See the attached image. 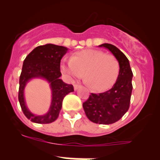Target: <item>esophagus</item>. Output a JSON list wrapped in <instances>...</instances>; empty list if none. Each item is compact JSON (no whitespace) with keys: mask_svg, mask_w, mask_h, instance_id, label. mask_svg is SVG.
<instances>
[{"mask_svg":"<svg viewBox=\"0 0 160 160\" xmlns=\"http://www.w3.org/2000/svg\"><path fill=\"white\" fill-rule=\"evenodd\" d=\"M79 87H80V86H79V85H77V84L74 85V90H77V89H78Z\"/></svg>","mask_w":160,"mask_h":160,"instance_id":"1","label":"esophagus"}]
</instances>
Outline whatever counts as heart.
Returning <instances> with one entry per match:
<instances>
[{"label": "heart", "mask_w": 160, "mask_h": 160, "mask_svg": "<svg viewBox=\"0 0 160 160\" xmlns=\"http://www.w3.org/2000/svg\"><path fill=\"white\" fill-rule=\"evenodd\" d=\"M60 68L69 79L80 77L84 72L85 82L91 89L104 91L109 89L117 79L119 63L112 55L99 50L86 49L75 52L71 59H64Z\"/></svg>", "instance_id": "1"}]
</instances>
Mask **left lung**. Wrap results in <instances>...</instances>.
Returning <instances> with one entry per match:
<instances>
[{
	"label": "left lung",
	"mask_w": 160,
	"mask_h": 160,
	"mask_svg": "<svg viewBox=\"0 0 160 160\" xmlns=\"http://www.w3.org/2000/svg\"><path fill=\"white\" fill-rule=\"evenodd\" d=\"M99 47L108 48L115 56L119 63V73L112 89L101 93H91L82 106L91 122L108 125L118 121L130 108L133 72L127 57L117 47L108 43Z\"/></svg>",
	"instance_id": "obj_1"
}]
</instances>
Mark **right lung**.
I'll list each match as a JSON object with an SVG mask.
<instances>
[{"label": "right lung", "mask_w": 160, "mask_h": 160, "mask_svg": "<svg viewBox=\"0 0 160 160\" xmlns=\"http://www.w3.org/2000/svg\"><path fill=\"white\" fill-rule=\"evenodd\" d=\"M68 50L66 47L46 44L36 47L24 60L19 77V101L25 116L33 122L47 124L54 122L58 118L64 97L74 91L72 85L67 84L60 78L62 74L60 60ZM33 78L45 79L51 88V105L48 112L43 116L30 112L25 104L24 89L26 83Z\"/></svg>", "instance_id": "right-lung-1"}]
</instances>
